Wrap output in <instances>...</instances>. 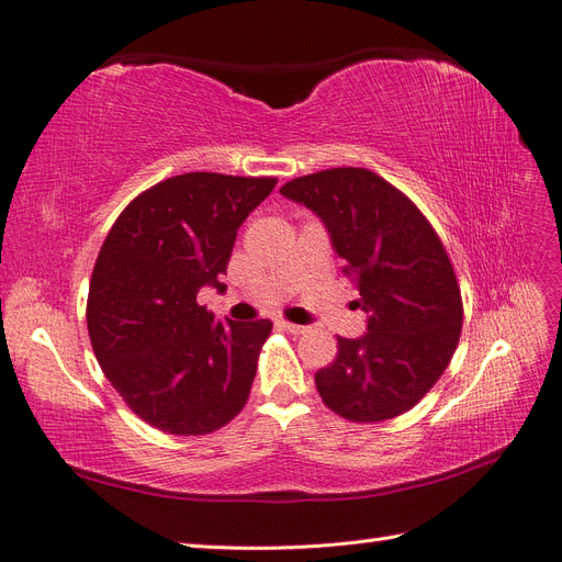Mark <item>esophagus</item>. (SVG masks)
<instances>
[{"label":"esophagus","mask_w":562,"mask_h":562,"mask_svg":"<svg viewBox=\"0 0 562 562\" xmlns=\"http://www.w3.org/2000/svg\"><path fill=\"white\" fill-rule=\"evenodd\" d=\"M277 326H279L281 330H285V333H291V335L307 333V326H297V323H288V321H277Z\"/></svg>","instance_id":"esophagus-1"}]
</instances>
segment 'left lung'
I'll return each instance as SVG.
<instances>
[{
	"instance_id": "8db88e82",
	"label": "left lung",
	"mask_w": 562,
	"mask_h": 562,
	"mask_svg": "<svg viewBox=\"0 0 562 562\" xmlns=\"http://www.w3.org/2000/svg\"><path fill=\"white\" fill-rule=\"evenodd\" d=\"M281 194L321 220L366 312V333L337 337V359L316 372L323 403L351 422L411 411L443 375L462 333V295L438 234L368 168L295 178Z\"/></svg>"
}]
</instances>
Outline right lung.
<instances>
[{"instance_id":"1","label":"right lung","mask_w":562,"mask_h":562,"mask_svg":"<svg viewBox=\"0 0 562 562\" xmlns=\"http://www.w3.org/2000/svg\"><path fill=\"white\" fill-rule=\"evenodd\" d=\"M274 187V178H168L128 203L100 248L91 345L119 396L151 427L211 434L246 405L271 321H217L196 295L227 291L236 232Z\"/></svg>"}]
</instances>
